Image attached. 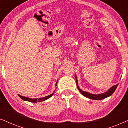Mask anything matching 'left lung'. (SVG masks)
Wrapping results in <instances>:
<instances>
[{"label":"left lung","mask_w":128,"mask_h":128,"mask_svg":"<svg viewBox=\"0 0 128 128\" xmlns=\"http://www.w3.org/2000/svg\"><path fill=\"white\" fill-rule=\"evenodd\" d=\"M76 84H77V87L78 89V90L80 91V92H81L82 95L84 96V97L92 99V100H102L104 98H106L109 97V96H111L112 94L114 93V92H115V90H116L117 86H118V84L116 85L113 86L112 87H111L109 90H108L107 92H105V93H102L100 94H91L90 92H84V91H82L81 89L79 88V87L78 86V79H77V78L76 77Z\"/></svg>","instance_id":"obj_1"}]
</instances>
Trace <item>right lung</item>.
<instances>
[{
	"instance_id": "right-lung-1",
	"label": "right lung",
	"mask_w": 128,
	"mask_h": 128,
	"mask_svg": "<svg viewBox=\"0 0 128 128\" xmlns=\"http://www.w3.org/2000/svg\"><path fill=\"white\" fill-rule=\"evenodd\" d=\"M56 86H57V82H56ZM53 94H54V93H52V94H50V95H49L48 96H46V97H42V98H30L23 97V96L19 95V94H18V96L21 98L24 101H30V102H41V101H45L47 99L50 98L51 97V96L53 95Z\"/></svg>"
}]
</instances>
